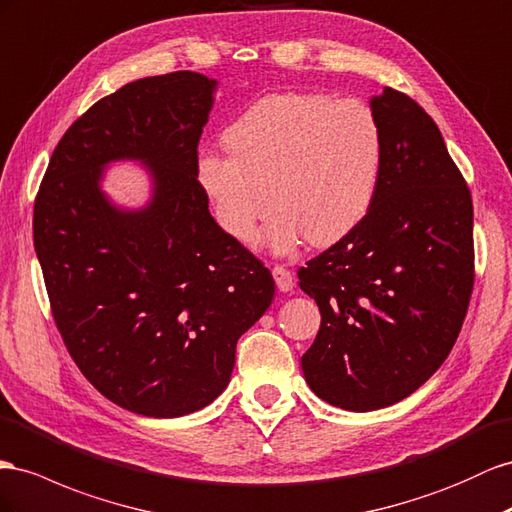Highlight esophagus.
Returning <instances> with one entry per match:
<instances>
[{
	"instance_id": "obj_1",
	"label": "esophagus",
	"mask_w": 512,
	"mask_h": 512,
	"mask_svg": "<svg viewBox=\"0 0 512 512\" xmlns=\"http://www.w3.org/2000/svg\"><path fill=\"white\" fill-rule=\"evenodd\" d=\"M271 273H273L275 286H278L280 293H288V290H293V286H295V278H293V273H290L286 267H282V265H275Z\"/></svg>"
}]
</instances>
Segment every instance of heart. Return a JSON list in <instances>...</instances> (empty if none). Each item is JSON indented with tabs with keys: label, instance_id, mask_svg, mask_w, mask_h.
Masks as SVG:
<instances>
[{
	"label": "heart",
	"instance_id": "obj_1",
	"mask_svg": "<svg viewBox=\"0 0 512 512\" xmlns=\"http://www.w3.org/2000/svg\"><path fill=\"white\" fill-rule=\"evenodd\" d=\"M230 155L204 153L196 178L215 222L237 243L280 206L262 234L286 256L329 247L366 222L381 183L385 137L372 107L321 92H275L224 131Z\"/></svg>",
	"mask_w": 512,
	"mask_h": 512
}]
</instances>
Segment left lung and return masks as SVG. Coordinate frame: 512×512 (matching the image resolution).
<instances>
[{
    "mask_svg": "<svg viewBox=\"0 0 512 512\" xmlns=\"http://www.w3.org/2000/svg\"><path fill=\"white\" fill-rule=\"evenodd\" d=\"M385 155L375 206L299 269L321 310L303 353L310 390L347 411L390 407L444 364L474 288V209L437 124L407 94L370 99Z\"/></svg>",
    "mask_w": 512,
    "mask_h": 512,
    "instance_id": "8db88e82",
    "label": "left lung"
}]
</instances>
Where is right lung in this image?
<instances>
[{
    "mask_svg": "<svg viewBox=\"0 0 512 512\" xmlns=\"http://www.w3.org/2000/svg\"><path fill=\"white\" fill-rule=\"evenodd\" d=\"M217 81L191 71L131 81L55 146L34 204L51 312L84 377L148 418L198 411L226 390L237 340L271 306L269 269L217 226L198 185V142ZM142 160L154 196L120 210L100 189Z\"/></svg>",
    "mask_w": 512,
    "mask_h": 512,
    "instance_id": "1",
    "label": "right lung"
}]
</instances>
